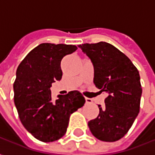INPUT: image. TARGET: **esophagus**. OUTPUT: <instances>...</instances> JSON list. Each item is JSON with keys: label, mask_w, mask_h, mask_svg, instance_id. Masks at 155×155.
Listing matches in <instances>:
<instances>
[{"label": "esophagus", "mask_w": 155, "mask_h": 155, "mask_svg": "<svg viewBox=\"0 0 155 155\" xmlns=\"http://www.w3.org/2000/svg\"><path fill=\"white\" fill-rule=\"evenodd\" d=\"M85 101H86V103H87V104L92 103V100H91V99H90V98L85 97Z\"/></svg>", "instance_id": "34e87169"}]
</instances>
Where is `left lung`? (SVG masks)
<instances>
[{"label": "left lung", "mask_w": 155, "mask_h": 155, "mask_svg": "<svg viewBox=\"0 0 155 155\" xmlns=\"http://www.w3.org/2000/svg\"><path fill=\"white\" fill-rule=\"evenodd\" d=\"M94 66V84L107 93L97 118L89 121L91 133L101 141L114 142L129 131L140 112L142 88L137 68L125 54L106 42L78 45Z\"/></svg>", "instance_id": "left-lung-1"}]
</instances>
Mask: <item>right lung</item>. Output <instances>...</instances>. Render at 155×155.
<instances>
[{
  "label": "right lung",
  "instance_id": "add662e5",
  "mask_svg": "<svg viewBox=\"0 0 155 155\" xmlns=\"http://www.w3.org/2000/svg\"><path fill=\"white\" fill-rule=\"evenodd\" d=\"M76 50L73 45L42 43L16 70L13 88L19 118L25 130L42 142H53L64 136L71 114L85 102L78 91L58 95L54 102L51 99L52 83L62 77L61 60Z\"/></svg>",
  "mask_w": 155,
  "mask_h": 155
}]
</instances>
